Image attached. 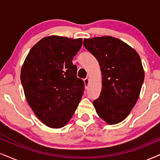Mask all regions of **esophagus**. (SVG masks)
Returning a JSON list of instances; mask_svg holds the SVG:
<instances>
[{"instance_id":"obj_1","label":"esophagus","mask_w":160,"mask_h":160,"mask_svg":"<svg viewBox=\"0 0 160 160\" xmlns=\"http://www.w3.org/2000/svg\"><path fill=\"white\" fill-rule=\"evenodd\" d=\"M84 82H85V85H86V87L88 86V82H89V79H88V78H86L84 79Z\"/></svg>"}]
</instances>
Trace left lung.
<instances>
[{
  "label": "left lung",
  "instance_id": "left-lung-1",
  "mask_svg": "<svg viewBox=\"0 0 160 160\" xmlns=\"http://www.w3.org/2000/svg\"><path fill=\"white\" fill-rule=\"evenodd\" d=\"M102 72V90L93 104L108 124L122 121L138 100L145 73L139 54L122 40L111 36L83 40Z\"/></svg>",
  "mask_w": 160,
  "mask_h": 160
}]
</instances>
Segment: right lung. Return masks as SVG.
Listing matches in <instances>:
<instances>
[{"label":"right lung","instance_id":"right-lung-1","mask_svg":"<svg viewBox=\"0 0 160 160\" xmlns=\"http://www.w3.org/2000/svg\"><path fill=\"white\" fill-rule=\"evenodd\" d=\"M81 38L49 36L35 44L21 68V80L27 102L42 122L63 127L73 116L84 92L72 60L80 51Z\"/></svg>","mask_w":160,"mask_h":160}]
</instances>
